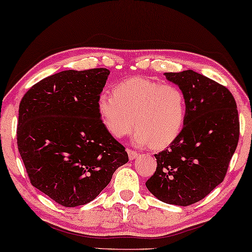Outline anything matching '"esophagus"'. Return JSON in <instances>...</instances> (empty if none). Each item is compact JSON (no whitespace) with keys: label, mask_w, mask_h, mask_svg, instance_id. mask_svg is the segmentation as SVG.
Listing matches in <instances>:
<instances>
[{"label":"esophagus","mask_w":252,"mask_h":252,"mask_svg":"<svg viewBox=\"0 0 252 252\" xmlns=\"http://www.w3.org/2000/svg\"><path fill=\"white\" fill-rule=\"evenodd\" d=\"M126 151H127V155H129V158H130V160H133V159L138 158V156H139V154H138V153H135V151L131 150V149H127Z\"/></svg>","instance_id":"1"}]
</instances>
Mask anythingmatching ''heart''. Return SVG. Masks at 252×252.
<instances>
[{"instance_id": "heart-1", "label": "heart", "mask_w": 252, "mask_h": 252, "mask_svg": "<svg viewBox=\"0 0 252 252\" xmlns=\"http://www.w3.org/2000/svg\"><path fill=\"white\" fill-rule=\"evenodd\" d=\"M97 98L103 126L112 137L122 138L135 126L133 142L163 148L181 133L186 117V99L175 85H161L146 78H131Z\"/></svg>"}]
</instances>
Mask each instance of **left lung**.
I'll list each match as a JSON object with an SVG mask.
<instances>
[{
    "mask_svg": "<svg viewBox=\"0 0 252 252\" xmlns=\"http://www.w3.org/2000/svg\"><path fill=\"white\" fill-rule=\"evenodd\" d=\"M186 99V117L177 138L155 155L157 169L146 183L155 197L187 206L209 195L225 177L239 141L238 110L226 87L189 69L165 73Z\"/></svg>",
    "mask_w": 252,
    "mask_h": 252,
    "instance_id": "8db88e82",
    "label": "left lung"
}]
</instances>
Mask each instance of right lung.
<instances>
[{
    "mask_svg": "<svg viewBox=\"0 0 252 252\" xmlns=\"http://www.w3.org/2000/svg\"><path fill=\"white\" fill-rule=\"evenodd\" d=\"M109 75L106 68L59 71L33 85L20 103L18 148L28 176L63 206L93 201L129 160L97 111Z\"/></svg>",
    "mask_w": 252,
    "mask_h": 252,
    "instance_id": "add662e5",
    "label": "right lung"
}]
</instances>
